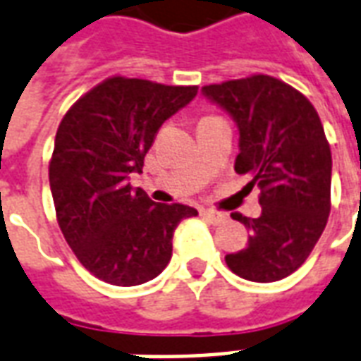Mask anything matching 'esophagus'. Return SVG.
Masks as SVG:
<instances>
[{
    "mask_svg": "<svg viewBox=\"0 0 361 361\" xmlns=\"http://www.w3.org/2000/svg\"><path fill=\"white\" fill-rule=\"evenodd\" d=\"M201 216L207 221H210V224H214V226H220V224L228 220L226 214H220V212H214V210H204V208L201 210Z\"/></svg>",
    "mask_w": 361,
    "mask_h": 361,
    "instance_id": "obj_1",
    "label": "esophagus"
}]
</instances>
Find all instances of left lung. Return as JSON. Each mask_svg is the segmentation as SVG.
Wrapping results in <instances>:
<instances>
[{
	"label": "left lung",
	"instance_id": "8db88e82",
	"mask_svg": "<svg viewBox=\"0 0 361 361\" xmlns=\"http://www.w3.org/2000/svg\"><path fill=\"white\" fill-rule=\"evenodd\" d=\"M202 93L237 122L235 172L260 189L262 214H231L250 235L226 264L248 281H279L306 262L329 218L333 162L322 120L302 93L268 74L204 85Z\"/></svg>",
	"mask_w": 361,
	"mask_h": 361
}]
</instances>
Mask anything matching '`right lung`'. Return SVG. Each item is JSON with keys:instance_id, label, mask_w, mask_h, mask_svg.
Wrapping results in <instances>:
<instances>
[{"instance_id": "1", "label": "right lung", "mask_w": 361, "mask_h": 361, "mask_svg": "<svg viewBox=\"0 0 361 361\" xmlns=\"http://www.w3.org/2000/svg\"><path fill=\"white\" fill-rule=\"evenodd\" d=\"M197 85L111 76L59 124L49 185L59 228L80 264L101 281H151L172 258L173 229L197 210L153 202L130 185L159 128L197 95Z\"/></svg>"}]
</instances>
